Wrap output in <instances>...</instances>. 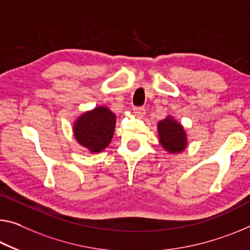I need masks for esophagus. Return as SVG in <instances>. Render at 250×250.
Listing matches in <instances>:
<instances>
[{
	"label": "esophagus",
	"instance_id": "esophagus-1",
	"mask_svg": "<svg viewBox=\"0 0 250 250\" xmlns=\"http://www.w3.org/2000/svg\"><path fill=\"white\" fill-rule=\"evenodd\" d=\"M133 113L138 117H142L146 113V109L144 108V106H134Z\"/></svg>",
	"mask_w": 250,
	"mask_h": 250
}]
</instances>
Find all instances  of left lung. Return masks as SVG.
Returning a JSON list of instances; mask_svg holds the SVG:
<instances>
[{"label": "left lung", "instance_id": "obj_1", "mask_svg": "<svg viewBox=\"0 0 250 250\" xmlns=\"http://www.w3.org/2000/svg\"><path fill=\"white\" fill-rule=\"evenodd\" d=\"M159 139L164 148L170 153L182 151L187 146V137L184 128L172 118H166L158 124Z\"/></svg>", "mask_w": 250, "mask_h": 250}]
</instances>
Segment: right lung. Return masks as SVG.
<instances>
[{"instance_id":"obj_1","label":"right lung","mask_w":250,"mask_h":250,"mask_svg":"<svg viewBox=\"0 0 250 250\" xmlns=\"http://www.w3.org/2000/svg\"><path fill=\"white\" fill-rule=\"evenodd\" d=\"M116 116L105 106H99L83 113L75 121L74 136L85 148L92 152H100L112 139Z\"/></svg>"}]
</instances>
